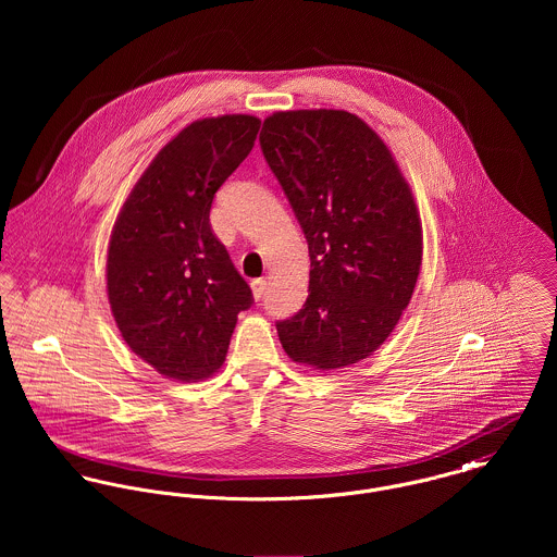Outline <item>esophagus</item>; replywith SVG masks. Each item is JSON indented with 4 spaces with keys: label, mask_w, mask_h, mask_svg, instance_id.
<instances>
[{
    "label": "esophagus",
    "mask_w": 557,
    "mask_h": 557,
    "mask_svg": "<svg viewBox=\"0 0 557 557\" xmlns=\"http://www.w3.org/2000/svg\"><path fill=\"white\" fill-rule=\"evenodd\" d=\"M265 278H255L252 283H250V287H252V296H255V300H259V298H263V292H265Z\"/></svg>",
    "instance_id": "esophagus-1"
}]
</instances>
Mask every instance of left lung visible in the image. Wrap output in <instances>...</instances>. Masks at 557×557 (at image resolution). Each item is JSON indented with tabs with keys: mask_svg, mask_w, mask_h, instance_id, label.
I'll list each match as a JSON object with an SVG mask.
<instances>
[{
	"mask_svg": "<svg viewBox=\"0 0 557 557\" xmlns=\"http://www.w3.org/2000/svg\"><path fill=\"white\" fill-rule=\"evenodd\" d=\"M309 242V298L276 323L285 354L336 371L369 358L407 309L422 223L382 137L341 109L276 111L259 135Z\"/></svg>",
	"mask_w": 557,
	"mask_h": 557,
	"instance_id": "left-lung-1",
	"label": "left lung"
}]
</instances>
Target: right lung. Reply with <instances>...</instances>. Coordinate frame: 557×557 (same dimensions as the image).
<instances>
[{
	"instance_id": "add662e5",
	"label": "right lung",
	"mask_w": 557,
	"mask_h": 557,
	"mask_svg": "<svg viewBox=\"0 0 557 557\" xmlns=\"http://www.w3.org/2000/svg\"><path fill=\"white\" fill-rule=\"evenodd\" d=\"M255 115L182 128L141 173L113 225L107 296L126 345L160 375L199 382L227 356L248 283L210 225L216 190L255 146Z\"/></svg>"
}]
</instances>
